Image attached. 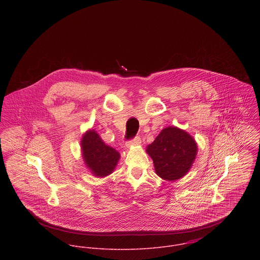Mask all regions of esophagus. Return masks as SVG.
<instances>
[{
  "label": "esophagus",
  "instance_id": "34e87169",
  "mask_svg": "<svg viewBox=\"0 0 260 260\" xmlns=\"http://www.w3.org/2000/svg\"><path fill=\"white\" fill-rule=\"evenodd\" d=\"M141 144V138L139 136H136L134 137L133 139L131 140H128L126 142V146L129 148V147H132V146H138Z\"/></svg>",
  "mask_w": 260,
  "mask_h": 260
}]
</instances>
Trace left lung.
<instances>
[{
    "instance_id": "8db88e82",
    "label": "left lung",
    "mask_w": 260,
    "mask_h": 260,
    "mask_svg": "<svg viewBox=\"0 0 260 260\" xmlns=\"http://www.w3.org/2000/svg\"><path fill=\"white\" fill-rule=\"evenodd\" d=\"M146 151L153 160L157 175L174 181L189 171L197 153V145L185 131L167 127L148 145Z\"/></svg>"
}]
</instances>
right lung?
<instances>
[{"instance_id":"add662e5","label":"right lung","mask_w":260,"mask_h":260,"mask_svg":"<svg viewBox=\"0 0 260 260\" xmlns=\"http://www.w3.org/2000/svg\"><path fill=\"white\" fill-rule=\"evenodd\" d=\"M85 163L96 176H107L114 170L120 154L107 146L94 131L87 132L81 141Z\"/></svg>"}]
</instances>
